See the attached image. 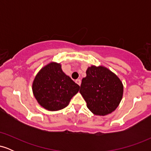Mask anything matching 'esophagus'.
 I'll return each instance as SVG.
<instances>
[{"mask_svg":"<svg viewBox=\"0 0 151 151\" xmlns=\"http://www.w3.org/2000/svg\"><path fill=\"white\" fill-rule=\"evenodd\" d=\"M75 81H76V83H77V84H78V85H79V86L81 85V80H80V79H77V80H76Z\"/></svg>","mask_w":151,"mask_h":151,"instance_id":"obj_1","label":"esophagus"}]
</instances>
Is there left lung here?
I'll use <instances>...</instances> for the list:
<instances>
[{"label": "left lung", "instance_id": "left-lung-1", "mask_svg": "<svg viewBox=\"0 0 151 151\" xmlns=\"http://www.w3.org/2000/svg\"><path fill=\"white\" fill-rule=\"evenodd\" d=\"M81 80L79 92L95 115L113 112L122 99L124 86L119 77L103 66H91Z\"/></svg>", "mask_w": 151, "mask_h": 151}]
</instances>
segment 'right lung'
I'll use <instances>...</instances> for the list:
<instances>
[{
  "mask_svg": "<svg viewBox=\"0 0 151 151\" xmlns=\"http://www.w3.org/2000/svg\"><path fill=\"white\" fill-rule=\"evenodd\" d=\"M80 86L62 70L61 65L50 63L35 77L32 92L38 104L48 111H59L68 106Z\"/></svg>",
  "mask_w": 151,
  "mask_h": 151,
  "instance_id": "right-lung-1",
  "label": "right lung"
}]
</instances>
